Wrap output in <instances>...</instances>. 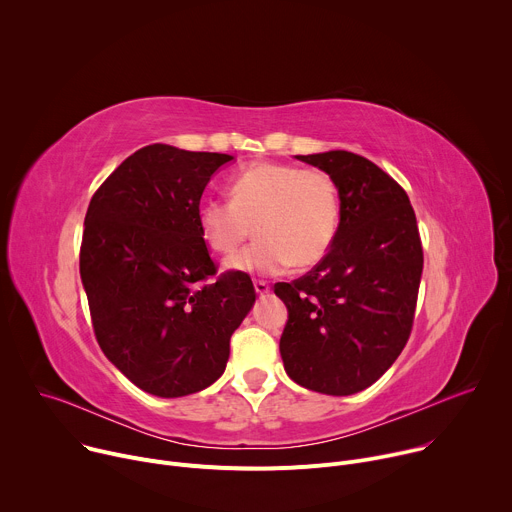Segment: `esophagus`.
Wrapping results in <instances>:
<instances>
[{"instance_id": "obj_1", "label": "esophagus", "mask_w": 512, "mask_h": 512, "mask_svg": "<svg viewBox=\"0 0 512 512\" xmlns=\"http://www.w3.org/2000/svg\"><path fill=\"white\" fill-rule=\"evenodd\" d=\"M255 291L259 296H267L269 294V289H271V285L267 283V281H263V279H255Z\"/></svg>"}]
</instances>
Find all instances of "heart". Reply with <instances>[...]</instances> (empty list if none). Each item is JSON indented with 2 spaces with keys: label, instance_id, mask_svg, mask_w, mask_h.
<instances>
[{
  "label": "heart",
  "instance_id": "1",
  "mask_svg": "<svg viewBox=\"0 0 512 512\" xmlns=\"http://www.w3.org/2000/svg\"><path fill=\"white\" fill-rule=\"evenodd\" d=\"M231 202L204 200L198 227L218 255L233 257L253 235L259 239L231 267L277 275L289 265L310 269L334 245L340 227L336 180L320 168L255 162L233 176Z\"/></svg>",
  "mask_w": 512,
  "mask_h": 512
}]
</instances>
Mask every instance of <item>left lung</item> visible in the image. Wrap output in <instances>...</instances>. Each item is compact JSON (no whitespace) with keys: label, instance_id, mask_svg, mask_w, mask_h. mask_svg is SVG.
<instances>
[{"label":"left lung","instance_id":"8db88e82","mask_svg":"<svg viewBox=\"0 0 512 512\" xmlns=\"http://www.w3.org/2000/svg\"><path fill=\"white\" fill-rule=\"evenodd\" d=\"M340 192V227L328 255L291 283L279 352L289 379L324 395L379 381L405 348L417 306L423 249L407 192L352 152L298 156Z\"/></svg>","mask_w":512,"mask_h":512}]
</instances>
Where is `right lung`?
Wrapping results in <instances>:
<instances>
[{
	"instance_id": "1",
	"label": "right lung",
	"mask_w": 512,
	"mask_h": 512,
	"mask_svg": "<svg viewBox=\"0 0 512 512\" xmlns=\"http://www.w3.org/2000/svg\"><path fill=\"white\" fill-rule=\"evenodd\" d=\"M231 160L145 145L91 198L81 279L95 338L145 393L184 397L212 385L225 373L231 336L255 302L247 273L216 277L198 227L202 192Z\"/></svg>"
}]
</instances>
